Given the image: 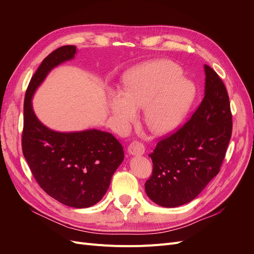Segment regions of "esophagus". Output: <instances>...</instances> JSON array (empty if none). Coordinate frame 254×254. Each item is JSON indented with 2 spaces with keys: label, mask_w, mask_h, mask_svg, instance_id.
Here are the masks:
<instances>
[{
  "label": "esophagus",
  "mask_w": 254,
  "mask_h": 254,
  "mask_svg": "<svg viewBox=\"0 0 254 254\" xmlns=\"http://www.w3.org/2000/svg\"><path fill=\"white\" fill-rule=\"evenodd\" d=\"M128 152L130 153V155H134V156L143 155V153L145 152V146L143 143H141L139 141H133L128 146Z\"/></svg>",
  "instance_id": "esophagus-1"
}]
</instances>
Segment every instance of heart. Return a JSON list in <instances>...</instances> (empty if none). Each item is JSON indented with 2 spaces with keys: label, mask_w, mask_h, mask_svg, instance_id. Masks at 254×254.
<instances>
[{
  "label": "heart",
  "mask_w": 254,
  "mask_h": 254,
  "mask_svg": "<svg viewBox=\"0 0 254 254\" xmlns=\"http://www.w3.org/2000/svg\"><path fill=\"white\" fill-rule=\"evenodd\" d=\"M181 74L171 61H155L129 71L123 77L122 93L113 94L109 101L113 117L126 127L144 108L150 131H171L186 117L196 94L194 84Z\"/></svg>",
  "instance_id": "1"
}]
</instances>
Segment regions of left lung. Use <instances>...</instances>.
Instances as JSON below:
<instances>
[{"label":"left lung","mask_w":254,"mask_h":254,"mask_svg":"<svg viewBox=\"0 0 254 254\" xmlns=\"http://www.w3.org/2000/svg\"><path fill=\"white\" fill-rule=\"evenodd\" d=\"M204 97L190 119L161 139L150 153L152 174L145 190L153 202L175 207L193 200L219 171L232 134L225 83L204 65Z\"/></svg>","instance_id":"left-lung-1"}]
</instances>
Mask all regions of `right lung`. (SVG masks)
<instances>
[{
    "instance_id": "add662e5",
    "label": "right lung",
    "mask_w": 254,
    "mask_h": 254,
    "mask_svg": "<svg viewBox=\"0 0 254 254\" xmlns=\"http://www.w3.org/2000/svg\"><path fill=\"white\" fill-rule=\"evenodd\" d=\"M75 45H64L45 57L30 79L24 99L22 151L40 188L59 202L89 207L106 194L124 160L122 144L109 132L92 129L57 132L37 119L32 107L36 89L53 67L70 60Z\"/></svg>"
}]
</instances>
